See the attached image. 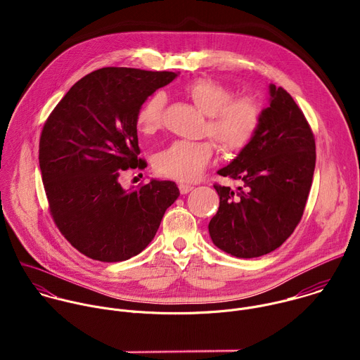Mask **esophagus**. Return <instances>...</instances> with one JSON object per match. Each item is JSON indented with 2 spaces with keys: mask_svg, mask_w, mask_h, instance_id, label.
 Masks as SVG:
<instances>
[{
  "mask_svg": "<svg viewBox=\"0 0 360 360\" xmlns=\"http://www.w3.org/2000/svg\"><path fill=\"white\" fill-rule=\"evenodd\" d=\"M178 188H179V192H181L182 195H185V193H188V192H191V191L193 189L192 185L184 184V182H179V184H178Z\"/></svg>",
  "mask_w": 360,
  "mask_h": 360,
  "instance_id": "1",
  "label": "esophagus"
}]
</instances>
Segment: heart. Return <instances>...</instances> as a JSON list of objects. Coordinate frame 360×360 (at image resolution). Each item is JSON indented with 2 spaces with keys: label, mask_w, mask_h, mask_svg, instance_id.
I'll return each mask as SVG.
<instances>
[{
  "label": "heart",
  "mask_w": 360,
  "mask_h": 360,
  "mask_svg": "<svg viewBox=\"0 0 360 360\" xmlns=\"http://www.w3.org/2000/svg\"><path fill=\"white\" fill-rule=\"evenodd\" d=\"M182 94L205 117L203 132L212 136L222 150H242L258 132L264 108L252 95L233 96V91L211 78H196L182 86ZM165 96L152 94L142 102L135 115L136 129L143 135L155 132L164 117ZM215 145L208 141H174L153 158V168L167 178L193 181L212 160Z\"/></svg>",
  "instance_id": "obj_1"
}]
</instances>
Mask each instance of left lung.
<instances>
[{
  "instance_id": "left-lung-1",
  "label": "left lung",
  "mask_w": 360,
  "mask_h": 360,
  "mask_svg": "<svg viewBox=\"0 0 360 360\" xmlns=\"http://www.w3.org/2000/svg\"><path fill=\"white\" fill-rule=\"evenodd\" d=\"M269 107L253 139L218 174L239 179L233 192L215 184L219 210L210 222L212 242L236 258H258L279 248L304 211L316 162L315 136L302 110L269 85Z\"/></svg>"
}]
</instances>
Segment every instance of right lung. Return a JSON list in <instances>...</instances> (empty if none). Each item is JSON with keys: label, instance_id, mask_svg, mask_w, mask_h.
<instances>
[{"label": "right lung", "instance_id": "obj_1", "mask_svg": "<svg viewBox=\"0 0 360 360\" xmlns=\"http://www.w3.org/2000/svg\"><path fill=\"white\" fill-rule=\"evenodd\" d=\"M176 75L96 70L71 86L44 124L38 160L49 214L91 259L121 262L142 252L179 196L172 181L150 179L134 191L118 181L124 171L146 167L138 158V108Z\"/></svg>", "mask_w": 360, "mask_h": 360}]
</instances>
